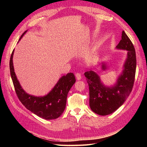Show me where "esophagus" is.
<instances>
[{"instance_id": "obj_1", "label": "esophagus", "mask_w": 147, "mask_h": 147, "mask_svg": "<svg viewBox=\"0 0 147 147\" xmlns=\"http://www.w3.org/2000/svg\"><path fill=\"white\" fill-rule=\"evenodd\" d=\"M76 78L77 80H80L81 79H82V75H81V74H80V73H76Z\"/></svg>"}]
</instances>
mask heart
Instances as JSON below:
<instances>
[{
    "mask_svg": "<svg viewBox=\"0 0 147 147\" xmlns=\"http://www.w3.org/2000/svg\"><path fill=\"white\" fill-rule=\"evenodd\" d=\"M62 62H62H62H61V64H62Z\"/></svg>",
    "mask_w": 147,
    "mask_h": 147,
    "instance_id": "b5f03b06",
    "label": "heart"
}]
</instances>
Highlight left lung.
<instances>
[{"label": "left lung", "instance_id": "obj_1", "mask_svg": "<svg viewBox=\"0 0 147 147\" xmlns=\"http://www.w3.org/2000/svg\"><path fill=\"white\" fill-rule=\"evenodd\" d=\"M115 48L127 51V57L123 71L114 85H105L100 77L92 69L84 74L89 86L90 109L100 115L111 114L119 108L131 92L135 82L136 67L135 49L124 31L122 32L121 41ZM101 69L102 71L108 69L104 62L102 63Z\"/></svg>", "mask_w": 147, "mask_h": 147}]
</instances>
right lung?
<instances>
[{"mask_svg": "<svg viewBox=\"0 0 147 147\" xmlns=\"http://www.w3.org/2000/svg\"><path fill=\"white\" fill-rule=\"evenodd\" d=\"M25 31L20 37L19 41L25 34ZM14 50L11 55L9 67L11 76L18 97L28 110L38 117L46 120L58 118L63 113L66 105L68 92L76 82L75 76L72 73L62 76L50 92L45 96H34L27 93L21 86L16 75L13 65V55Z\"/></svg>", "mask_w": 147, "mask_h": 147, "instance_id": "1", "label": "right lung"}]
</instances>
